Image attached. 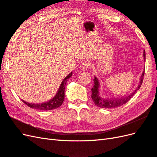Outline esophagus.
Masks as SVG:
<instances>
[{"mask_svg":"<svg viewBox=\"0 0 157 157\" xmlns=\"http://www.w3.org/2000/svg\"><path fill=\"white\" fill-rule=\"evenodd\" d=\"M89 66H90V63L88 61H83L81 63V65H80L79 68L80 70L82 71H86L89 68Z\"/></svg>","mask_w":157,"mask_h":157,"instance_id":"1","label":"esophagus"}]
</instances>
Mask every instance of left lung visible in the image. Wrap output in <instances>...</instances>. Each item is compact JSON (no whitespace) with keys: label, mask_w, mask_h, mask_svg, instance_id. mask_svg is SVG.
<instances>
[{"label":"left lung","mask_w":157,"mask_h":157,"mask_svg":"<svg viewBox=\"0 0 157 157\" xmlns=\"http://www.w3.org/2000/svg\"><path fill=\"white\" fill-rule=\"evenodd\" d=\"M143 57L145 61L146 59L145 51H144L143 52ZM144 75V71L143 72V74L141 75L139 85H138V86L136 87V89L134 90L132 93H131L130 95L126 97H123V98H110H110H108V99H104V98H101L100 96V94H99L100 83H99V81H98V79L96 78V77H94V84L92 88V98L94 104H95V105H97V106L100 108H116L126 104L127 101H129L131 99V98L134 95V94L136 93V91L140 89V87L142 85V83H143V81Z\"/></svg>","instance_id":"left-lung-1"}]
</instances>
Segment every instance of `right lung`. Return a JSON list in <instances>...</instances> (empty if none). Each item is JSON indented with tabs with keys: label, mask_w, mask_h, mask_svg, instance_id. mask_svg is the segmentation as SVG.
I'll return each mask as SVG.
<instances>
[{
	"label": "right lung",
	"mask_w": 157,
	"mask_h": 157,
	"mask_svg": "<svg viewBox=\"0 0 157 157\" xmlns=\"http://www.w3.org/2000/svg\"><path fill=\"white\" fill-rule=\"evenodd\" d=\"M71 75L72 72H71L70 74H69V75H67L66 77L63 79V80L61 83L59 90L57 91V94L54 96V98H53L52 99L50 100L49 101H47L46 102L41 104H30L23 100H22V101H23L25 104L27 105L29 107L40 110H51L59 108L63 102L65 98V85H66L67 79L71 78Z\"/></svg>",
	"instance_id": "right-lung-1"
}]
</instances>
